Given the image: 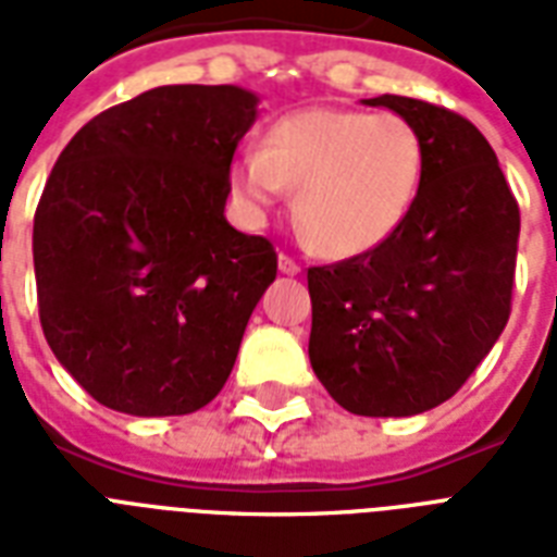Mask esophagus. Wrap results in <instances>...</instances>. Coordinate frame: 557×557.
Returning <instances> with one entry per match:
<instances>
[{"instance_id":"34e87169","label":"esophagus","mask_w":557,"mask_h":557,"mask_svg":"<svg viewBox=\"0 0 557 557\" xmlns=\"http://www.w3.org/2000/svg\"><path fill=\"white\" fill-rule=\"evenodd\" d=\"M280 271H283V274H297V271H300V265H297L295 257H288V253H280Z\"/></svg>"}]
</instances>
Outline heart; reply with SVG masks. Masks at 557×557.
<instances>
[{"instance_id":"obj_1","label":"heart","mask_w":557,"mask_h":557,"mask_svg":"<svg viewBox=\"0 0 557 557\" xmlns=\"http://www.w3.org/2000/svg\"><path fill=\"white\" fill-rule=\"evenodd\" d=\"M422 173V135L407 117L314 107L283 115L260 150L239 152L231 190L260 216L297 187L295 219L306 239L332 257H356L396 234Z\"/></svg>"}]
</instances>
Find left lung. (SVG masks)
Masks as SVG:
<instances>
[{
    "label": "left lung",
    "mask_w": 557,
    "mask_h": 557,
    "mask_svg": "<svg viewBox=\"0 0 557 557\" xmlns=\"http://www.w3.org/2000/svg\"><path fill=\"white\" fill-rule=\"evenodd\" d=\"M364 103L419 129L422 185L387 243L309 269V361L349 413L416 416L448 401L506 330L520 210L471 121L398 95Z\"/></svg>",
    "instance_id": "1"
}]
</instances>
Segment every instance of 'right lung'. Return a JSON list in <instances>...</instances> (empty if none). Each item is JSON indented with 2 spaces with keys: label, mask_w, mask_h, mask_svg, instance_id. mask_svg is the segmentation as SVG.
<instances>
[{
  "label": "right lung",
  "mask_w": 557,
  "mask_h": 557,
  "mask_svg": "<svg viewBox=\"0 0 557 557\" xmlns=\"http://www.w3.org/2000/svg\"><path fill=\"white\" fill-rule=\"evenodd\" d=\"M257 103L239 86H159L91 117L48 176L34 213L39 323L117 413L213 401L277 277L274 245L225 219Z\"/></svg>",
  "instance_id": "right-lung-1"
}]
</instances>
